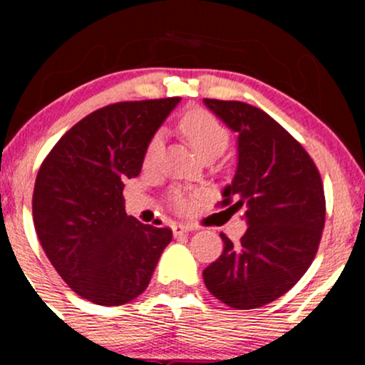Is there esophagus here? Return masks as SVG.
<instances>
[{"label": "esophagus", "instance_id": "esophagus-1", "mask_svg": "<svg viewBox=\"0 0 365 365\" xmlns=\"http://www.w3.org/2000/svg\"><path fill=\"white\" fill-rule=\"evenodd\" d=\"M188 232H192V228H188V226H185V225H175V226H173V235H175V237L187 235Z\"/></svg>", "mask_w": 365, "mask_h": 365}]
</instances>
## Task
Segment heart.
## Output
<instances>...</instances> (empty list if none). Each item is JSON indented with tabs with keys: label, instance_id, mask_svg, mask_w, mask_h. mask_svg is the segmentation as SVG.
<instances>
[{
	"label": "heart",
	"instance_id": "b5f03b06",
	"mask_svg": "<svg viewBox=\"0 0 365 365\" xmlns=\"http://www.w3.org/2000/svg\"><path fill=\"white\" fill-rule=\"evenodd\" d=\"M180 128H182L183 135L187 137V140L190 142V145L200 158L220 156L230 142L228 130L215 116L202 110H192L185 113L180 120ZM159 144H161V135L156 133L149 140L148 149H145V161L153 159L159 149ZM171 204L177 211L185 212L192 206V199L190 195L177 188V190L171 192Z\"/></svg>",
	"mask_w": 365,
	"mask_h": 365
}]
</instances>
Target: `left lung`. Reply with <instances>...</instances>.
<instances>
[{
	"mask_svg": "<svg viewBox=\"0 0 365 365\" xmlns=\"http://www.w3.org/2000/svg\"><path fill=\"white\" fill-rule=\"evenodd\" d=\"M237 133L238 163L221 206L244 211L247 232L204 269L207 290L233 309H257L302 278L319 247L326 217L322 180L302 145L278 121L240 101L204 99Z\"/></svg>",
	"mask_w": 365,
	"mask_h": 365,
	"instance_id": "8db88e82",
	"label": "left lung"
}]
</instances>
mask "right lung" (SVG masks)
I'll list each match as a JSON object with an SVG mask.
<instances>
[{
  "instance_id": "obj_1",
  "label": "right lung",
  "mask_w": 365,
  "mask_h": 365,
  "mask_svg": "<svg viewBox=\"0 0 365 365\" xmlns=\"http://www.w3.org/2000/svg\"><path fill=\"white\" fill-rule=\"evenodd\" d=\"M180 98L104 106L73 125L37 173L32 216L49 262L82 299L123 305L144 293L170 228L125 212L123 187Z\"/></svg>"
}]
</instances>
